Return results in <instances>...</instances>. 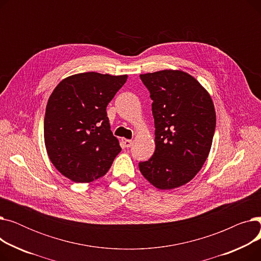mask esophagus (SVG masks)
<instances>
[{
  "mask_svg": "<svg viewBox=\"0 0 261 261\" xmlns=\"http://www.w3.org/2000/svg\"><path fill=\"white\" fill-rule=\"evenodd\" d=\"M121 144H122V146L125 147V148H129V147H131V145H132V141H131V140L122 139V140H121Z\"/></svg>",
  "mask_w": 261,
  "mask_h": 261,
  "instance_id": "esophagus-1",
  "label": "esophagus"
}]
</instances>
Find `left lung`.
Here are the masks:
<instances>
[{
    "label": "left lung",
    "mask_w": 261,
    "mask_h": 261,
    "mask_svg": "<svg viewBox=\"0 0 261 261\" xmlns=\"http://www.w3.org/2000/svg\"><path fill=\"white\" fill-rule=\"evenodd\" d=\"M150 92L155 151L139 167L153 186L172 189L188 183L206 161L216 129L211 95L191 75L164 70L140 75Z\"/></svg>",
    "instance_id": "1"
}]
</instances>
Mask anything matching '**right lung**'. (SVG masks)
Returning <instances> with one entry per match:
<instances>
[{
	"instance_id": "obj_1",
	"label": "right lung",
	"mask_w": 261,
	"mask_h": 261,
	"mask_svg": "<svg viewBox=\"0 0 261 261\" xmlns=\"http://www.w3.org/2000/svg\"><path fill=\"white\" fill-rule=\"evenodd\" d=\"M127 75L80 73L60 81L49 96L44 142L53 165L67 179L89 183L105 175L121 151L107 106Z\"/></svg>"
}]
</instances>
